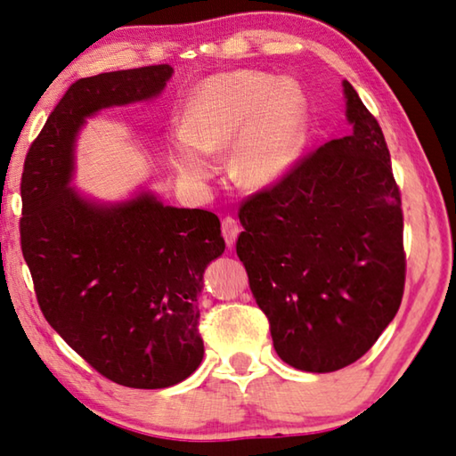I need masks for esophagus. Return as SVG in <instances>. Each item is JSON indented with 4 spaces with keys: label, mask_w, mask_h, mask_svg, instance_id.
Listing matches in <instances>:
<instances>
[{
    "label": "esophagus",
    "mask_w": 456,
    "mask_h": 456,
    "mask_svg": "<svg viewBox=\"0 0 456 456\" xmlns=\"http://www.w3.org/2000/svg\"><path fill=\"white\" fill-rule=\"evenodd\" d=\"M238 234H240V226H238V222L232 218V216H226V218L222 220V236L224 240H226L228 248H232Z\"/></svg>",
    "instance_id": "esophagus-1"
}]
</instances>
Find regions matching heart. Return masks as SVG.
I'll list each match as a JSON object with an SVG mask.
<instances>
[{
  "label": "heart",
  "instance_id": "1",
  "mask_svg": "<svg viewBox=\"0 0 456 456\" xmlns=\"http://www.w3.org/2000/svg\"><path fill=\"white\" fill-rule=\"evenodd\" d=\"M307 107L295 82L242 70L216 78L190 102L183 137L171 161L190 185L212 177L210 155L230 143L228 166L246 188H260L287 174L303 143Z\"/></svg>",
  "mask_w": 456,
  "mask_h": 456
}]
</instances>
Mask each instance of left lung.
I'll return each mask as SVG.
<instances>
[{
    "mask_svg": "<svg viewBox=\"0 0 456 456\" xmlns=\"http://www.w3.org/2000/svg\"><path fill=\"white\" fill-rule=\"evenodd\" d=\"M354 133L246 198L236 255L282 362L327 374L374 346L404 295L400 188L382 126L343 80Z\"/></svg>",
    "mask_w": 456,
    "mask_h": 456,
    "instance_id": "obj_1",
    "label": "left lung"
}]
</instances>
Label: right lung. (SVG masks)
I'll return each mask as SVG.
<instances>
[{
	"instance_id": "right-lung-1",
	"label": "right lung",
	"mask_w": 456,
	"mask_h": 456,
	"mask_svg": "<svg viewBox=\"0 0 456 456\" xmlns=\"http://www.w3.org/2000/svg\"><path fill=\"white\" fill-rule=\"evenodd\" d=\"M171 66L80 78L29 145L21 174V255L42 315L110 382L158 390L204 357L198 297L224 244L218 216L151 193L96 206L66 188L77 131L99 109L159 94Z\"/></svg>"
}]
</instances>
